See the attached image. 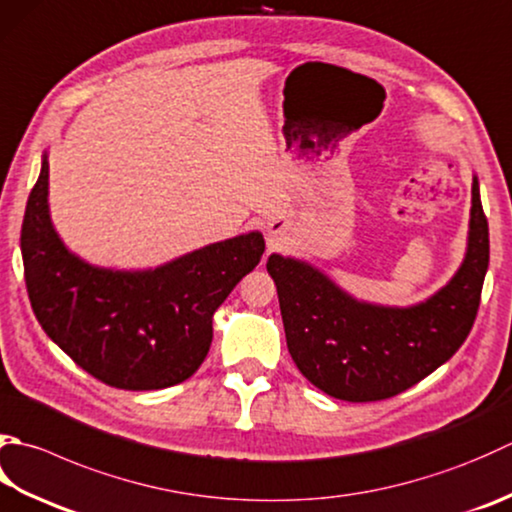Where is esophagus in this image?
<instances>
[{"instance_id":"34e87169","label":"esophagus","mask_w":512,"mask_h":512,"mask_svg":"<svg viewBox=\"0 0 512 512\" xmlns=\"http://www.w3.org/2000/svg\"><path fill=\"white\" fill-rule=\"evenodd\" d=\"M277 239H279V228L270 224V226H268V242H270V244H277Z\"/></svg>"}]
</instances>
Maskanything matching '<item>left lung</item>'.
<instances>
[{"instance_id":"left-lung-1","label":"left lung","mask_w":512,"mask_h":512,"mask_svg":"<svg viewBox=\"0 0 512 512\" xmlns=\"http://www.w3.org/2000/svg\"><path fill=\"white\" fill-rule=\"evenodd\" d=\"M266 268L299 373L344 402L395 397L446 364L475 324L488 270V222L477 177L464 262L426 302L408 308L359 302L322 270L277 253Z\"/></svg>"}]
</instances>
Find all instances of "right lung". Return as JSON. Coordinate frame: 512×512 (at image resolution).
I'll use <instances>...</instances> for the list:
<instances>
[{"label":"right lung","mask_w":512,"mask_h":512,"mask_svg":"<svg viewBox=\"0 0 512 512\" xmlns=\"http://www.w3.org/2000/svg\"><path fill=\"white\" fill-rule=\"evenodd\" d=\"M262 253L264 237L253 230L150 270L88 264L50 222L46 155L22 224L37 322L77 366L124 390H159L193 375L213 342L215 310Z\"/></svg>","instance_id":"1"}]
</instances>
